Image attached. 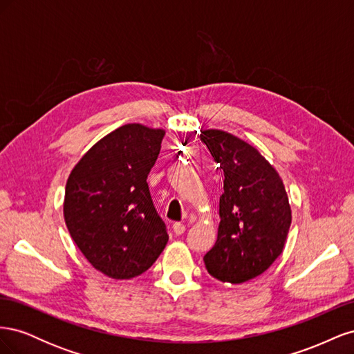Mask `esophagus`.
I'll list each match as a JSON object with an SVG mask.
<instances>
[{
    "mask_svg": "<svg viewBox=\"0 0 354 354\" xmlns=\"http://www.w3.org/2000/svg\"><path fill=\"white\" fill-rule=\"evenodd\" d=\"M185 230H186L185 224H181V223H174L173 224V232L177 234V236H180V234H183Z\"/></svg>",
    "mask_w": 354,
    "mask_h": 354,
    "instance_id": "obj_1",
    "label": "esophagus"
}]
</instances>
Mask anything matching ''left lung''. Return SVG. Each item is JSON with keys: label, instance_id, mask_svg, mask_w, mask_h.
I'll return each mask as SVG.
<instances>
[{"label": "left lung", "instance_id": "8db88e82", "mask_svg": "<svg viewBox=\"0 0 354 354\" xmlns=\"http://www.w3.org/2000/svg\"><path fill=\"white\" fill-rule=\"evenodd\" d=\"M201 140L223 169L216 245L203 257L211 276L242 283L264 273L283 251L291 205L281 176L254 146L223 130Z\"/></svg>", "mask_w": 354, "mask_h": 354}]
</instances>
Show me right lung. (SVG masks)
<instances>
[{
    "instance_id": "1",
    "label": "right lung",
    "mask_w": 354,
    "mask_h": 354,
    "mask_svg": "<svg viewBox=\"0 0 354 354\" xmlns=\"http://www.w3.org/2000/svg\"><path fill=\"white\" fill-rule=\"evenodd\" d=\"M164 136L162 128L125 124L100 138L69 174L66 227L88 263L112 279L145 273L168 242L146 181Z\"/></svg>"
}]
</instances>
